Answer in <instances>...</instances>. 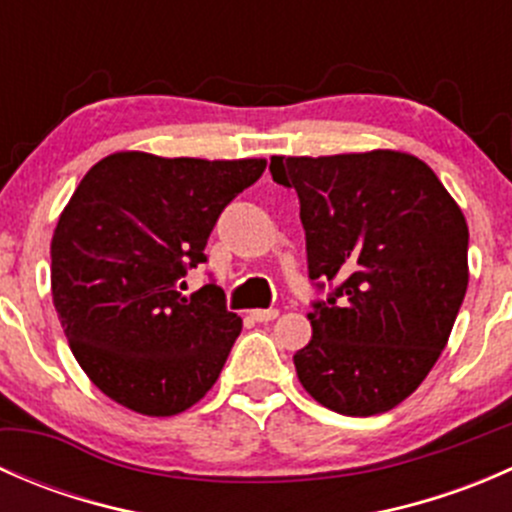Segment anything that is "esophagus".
<instances>
[{
	"label": "esophagus",
	"mask_w": 512,
	"mask_h": 512,
	"mask_svg": "<svg viewBox=\"0 0 512 512\" xmlns=\"http://www.w3.org/2000/svg\"><path fill=\"white\" fill-rule=\"evenodd\" d=\"M277 309H252L250 317L255 319V322H272V319H277Z\"/></svg>",
	"instance_id": "esophagus-1"
}]
</instances>
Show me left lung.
Wrapping results in <instances>:
<instances>
[{
	"instance_id": "8db88e82",
	"label": "left lung",
	"mask_w": 512,
	"mask_h": 512,
	"mask_svg": "<svg viewBox=\"0 0 512 512\" xmlns=\"http://www.w3.org/2000/svg\"><path fill=\"white\" fill-rule=\"evenodd\" d=\"M297 190L309 280L342 285L307 314L299 384L344 416L394 409L421 386L468 289V225L438 175L411 153L272 156Z\"/></svg>"
}]
</instances>
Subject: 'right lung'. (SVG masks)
Wrapping results in <instances>:
<instances>
[{
	"mask_svg": "<svg viewBox=\"0 0 512 512\" xmlns=\"http://www.w3.org/2000/svg\"><path fill=\"white\" fill-rule=\"evenodd\" d=\"M265 158H160L118 151L84 175L51 237V297L81 369L143 416L198 404L242 319L215 285L185 297L220 213Z\"/></svg>",
	"mask_w": 512,
	"mask_h": 512,
	"instance_id": "add662e5",
	"label": "right lung"
}]
</instances>
